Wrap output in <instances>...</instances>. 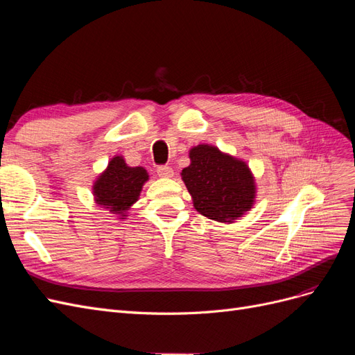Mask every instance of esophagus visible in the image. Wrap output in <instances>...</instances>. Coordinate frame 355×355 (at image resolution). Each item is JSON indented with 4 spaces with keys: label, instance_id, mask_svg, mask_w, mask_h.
Wrapping results in <instances>:
<instances>
[{
    "label": "esophagus",
    "instance_id": "obj_1",
    "mask_svg": "<svg viewBox=\"0 0 355 355\" xmlns=\"http://www.w3.org/2000/svg\"><path fill=\"white\" fill-rule=\"evenodd\" d=\"M157 173L161 178H171L173 176V168L168 166H159V167H157Z\"/></svg>",
    "mask_w": 355,
    "mask_h": 355
}]
</instances>
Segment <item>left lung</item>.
<instances>
[{"label": "left lung", "mask_w": 355, "mask_h": 355, "mask_svg": "<svg viewBox=\"0 0 355 355\" xmlns=\"http://www.w3.org/2000/svg\"><path fill=\"white\" fill-rule=\"evenodd\" d=\"M189 158L191 164L180 175L202 216L231 223L252 209L256 198L254 178L243 159L211 145L194 146Z\"/></svg>", "instance_id": "8db88e82"}]
</instances>
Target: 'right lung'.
Wrapping results in <instances>:
<instances>
[{
    "label": "right lung",
    "instance_id": "1",
    "mask_svg": "<svg viewBox=\"0 0 355 355\" xmlns=\"http://www.w3.org/2000/svg\"><path fill=\"white\" fill-rule=\"evenodd\" d=\"M148 179V171L144 167L127 166L124 158L116 155L94 180V201L111 213L118 214V219H125L127 211L139 200Z\"/></svg>",
    "mask_w": 355,
    "mask_h": 355
}]
</instances>
